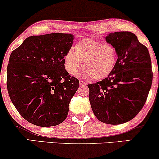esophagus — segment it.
I'll list each match as a JSON object with an SVG mask.
<instances>
[{
  "label": "esophagus",
  "mask_w": 159,
  "mask_h": 159,
  "mask_svg": "<svg viewBox=\"0 0 159 159\" xmlns=\"http://www.w3.org/2000/svg\"><path fill=\"white\" fill-rule=\"evenodd\" d=\"M79 84H80V86H86V85L87 84L86 83V82L83 81H79Z\"/></svg>",
  "instance_id": "esophagus-1"
}]
</instances>
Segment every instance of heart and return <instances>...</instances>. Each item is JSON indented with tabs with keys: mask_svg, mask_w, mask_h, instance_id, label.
<instances>
[{
	"mask_svg": "<svg viewBox=\"0 0 159 159\" xmlns=\"http://www.w3.org/2000/svg\"><path fill=\"white\" fill-rule=\"evenodd\" d=\"M64 57L66 70L72 75L84 69L86 78L101 80L107 78L114 71L117 61V52L114 45H105L97 39H82Z\"/></svg>",
	"mask_w": 159,
	"mask_h": 159,
	"instance_id": "heart-1",
	"label": "heart"
}]
</instances>
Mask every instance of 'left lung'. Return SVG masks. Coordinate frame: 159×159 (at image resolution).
Wrapping results in <instances>:
<instances>
[{"label": "left lung", "instance_id": "1", "mask_svg": "<svg viewBox=\"0 0 159 159\" xmlns=\"http://www.w3.org/2000/svg\"><path fill=\"white\" fill-rule=\"evenodd\" d=\"M105 39L116 48L117 61L110 75L87 85L89 100L99 121L119 125L132 120L143 107L152 86V63L148 49L133 33H110Z\"/></svg>", "mask_w": 159, "mask_h": 159}]
</instances>
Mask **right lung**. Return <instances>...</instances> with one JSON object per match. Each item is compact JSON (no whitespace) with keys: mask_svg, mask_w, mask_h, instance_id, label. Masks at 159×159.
Masks as SVG:
<instances>
[{"mask_svg":"<svg viewBox=\"0 0 159 159\" xmlns=\"http://www.w3.org/2000/svg\"><path fill=\"white\" fill-rule=\"evenodd\" d=\"M74 39L72 34L61 33L31 36L11 53L7 90L14 106L29 123L54 126L66 118L79 87L78 80L64 66Z\"/></svg>","mask_w":159,"mask_h":159,"instance_id":"obj_1","label":"right lung"}]
</instances>
